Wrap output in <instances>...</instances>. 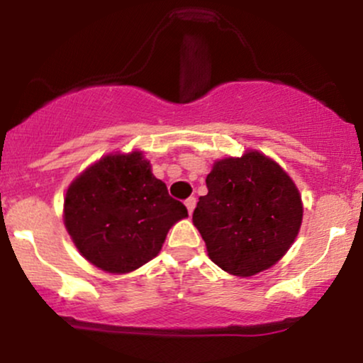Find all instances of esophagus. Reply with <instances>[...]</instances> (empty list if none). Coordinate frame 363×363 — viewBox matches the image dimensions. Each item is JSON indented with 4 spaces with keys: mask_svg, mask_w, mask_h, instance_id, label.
I'll list each match as a JSON object with an SVG mask.
<instances>
[{
    "mask_svg": "<svg viewBox=\"0 0 363 363\" xmlns=\"http://www.w3.org/2000/svg\"><path fill=\"white\" fill-rule=\"evenodd\" d=\"M184 205H186V208H187V211H189V215L193 213V210H194V206H196V198H194V196H191V198H187L186 201H184Z\"/></svg>",
    "mask_w": 363,
    "mask_h": 363,
    "instance_id": "1",
    "label": "esophagus"
}]
</instances>
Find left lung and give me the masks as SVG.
<instances>
[{
  "label": "left lung",
  "instance_id": "8db88e82",
  "mask_svg": "<svg viewBox=\"0 0 363 363\" xmlns=\"http://www.w3.org/2000/svg\"><path fill=\"white\" fill-rule=\"evenodd\" d=\"M206 187L193 222L215 264L252 277L289 251L302 223V201L280 165L259 152L223 158L206 176Z\"/></svg>",
  "mask_w": 363,
  "mask_h": 363
}]
</instances>
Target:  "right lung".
<instances>
[{
	"label": "right lung",
	"mask_w": 363,
	"mask_h": 363,
	"mask_svg": "<svg viewBox=\"0 0 363 363\" xmlns=\"http://www.w3.org/2000/svg\"><path fill=\"white\" fill-rule=\"evenodd\" d=\"M181 201L140 152L107 155L68 187L65 225L91 264L128 273L157 256L169 228L186 218Z\"/></svg>",
	"instance_id": "right-lung-1"
}]
</instances>
